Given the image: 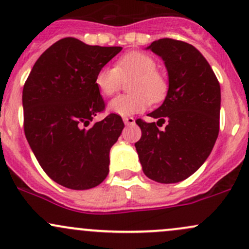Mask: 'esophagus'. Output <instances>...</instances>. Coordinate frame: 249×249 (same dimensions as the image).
I'll list each match as a JSON object with an SVG mask.
<instances>
[{"label": "esophagus", "mask_w": 249, "mask_h": 249, "mask_svg": "<svg viewBox=\"0 0 249 249\" xmlns=\"http://www.w3.org/2000/svg\"><path fill=\"white\" fill-rule=\"evenodd\" d=\"M123 122H124L125 125H133L135 124V118L133 117H124Z\"/></svg>", "instance_id": "obj_1"}]
</instances>
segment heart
Returning a JSON list of instances; mask_svg holds the SVG:
<instances>
[{
  "label": "heart",
  "mask_w": 249,
  "mask_h": 249,
  "mask_svg": "<svg viewBox=\"0 0 249 249\" xmlns=\"http://www.w3.org/2000/svg\"><path fill=\"white\" fill-rule=\"evenodd\" d=\"M129 80L130 93L111 100L107 106L111 113L120 117L141 113L150 103L162 102L168 93V81L157 71V62L143 53L125 54L116 62V67H102L95 74L94 83L100 93L110 97L119 91L123 81Z\"/></svg>",
  "instance_id": "1"
}]
</instances>
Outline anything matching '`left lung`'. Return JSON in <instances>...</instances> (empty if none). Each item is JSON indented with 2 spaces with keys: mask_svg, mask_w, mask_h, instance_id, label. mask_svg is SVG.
<instances>
[{
  "mask_svg": "<svg viewBox=\"0 0 249 249\" xmlns=\"http://www.w3.org/2000/svg\"><path fill=\"white\" fill-rule=\"evenodd\" d=\"M163 59L169 89L162 105L150 117L164 124L137 119L142 137L135 144L144 174L152 181L177 183L206 162L220 130L221 89L216 75L194 46L160 39L147 47Z\"/></svg>",
  "mask_w": 249,
  "mask_h": 249,
  "instance_id": "1",
  "label": "left lung"
}]
</instances>
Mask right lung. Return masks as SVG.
I'll list each match as a JSON object with an SVG mask.
<instances>
[{
  "mask_svg": "<svg viewBox=\"0 0 249 249\" xmlns=\"http://www.w3.org/2000/svg\"><path fill=\"white\" fill-rule=\"evenodd\" d=\"M120 51L65 37L41 54L24 83V135L43 171L68 189H91L108 174L122 117L86 126L105 108L95 74Z\"/></svg>",
  "mask_w": 249,
  "mask_h": 249,
  "instance_id": "1",
  "label": "right lung"
}]
</instances>
